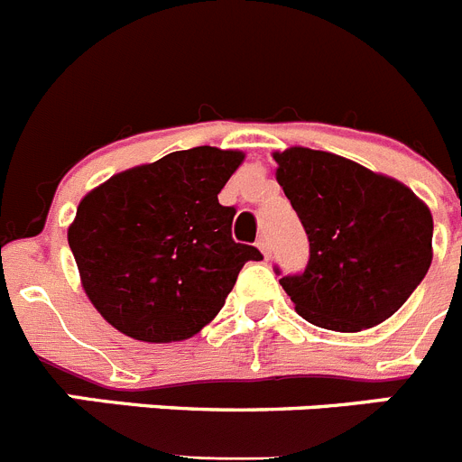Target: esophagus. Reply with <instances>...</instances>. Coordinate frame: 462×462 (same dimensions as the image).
I'll return each instance as SVG.
<instances>
[{
  "mask_svg": "<svg viewBox=\"0 0 462 462\" xmlns=\"http://www.w3.org/2000/svg\"><path fill=\"white\" fill-rule=\"evenodd\" d=\"M256 247H259L261 252H263V256H271V243H268L266 236H259V240H256Z\"/></svg>",
  "mask_w": 462,
  "mask_h": 462,
  "instance_id": "1",
  "label": "esophagus"
}]
</instances>
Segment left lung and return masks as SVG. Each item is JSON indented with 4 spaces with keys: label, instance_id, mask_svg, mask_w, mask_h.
I'll return each instance as SVG.
<instances>
[{
    "label": "left lung",
    "instance_id": "left-lung-1",
    "mask_svg": "<svg viewBox=\"0 0 462 462\" xmlns=\"http://www.w3.org/2000/svg\"><path fill=\"white\" fill-rule=\"evenodd\" d=\"M275 162L310 243L305 271L275 266L296 312L342 333L389 319L430 268V210L398 180L337 154L291 148Z\"/></svg>",
    "mask_w": 462,
    "mask_h": 462
}]
</instances>
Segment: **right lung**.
Segmentation results:
<instances>
[{
	"mask_svg": "<svg viewBox=\"0 0 462 462\" xmlns=\"http://www.w3.org/2000/svg\"><path fill=\"white\" fill-rule=\"evenodd\" d=\"M240 162L234 150H180L80 201L69 247L110 326L143 342L187 340L222 310L240 268L263 259L236 243V208L217 199Z\"/></svg>",
	"mask_w": 462,
	"mask_h": 462,
	"instance_id": "obj_1",
	"label": "right lung"
}]
</instances>
